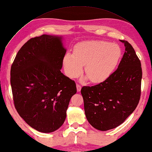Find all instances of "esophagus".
Returning a JSON list of instances; mask_svg holds the SVG:
<instances>
[{
    "instance_id": "esophagus-1",
    "label": "esophagus",
    "mask_w": 152,
    "mask_h": 152,
    "mask_svg": "<svg viewBox=\"0 0 152 152\" xmlns=\"http://www.w3.org/2000/svg\"><path fill=\"white\" fill-rule=\"evenodd\" d=\"M76 88H77V91H80V90H81V89H82L81 86L78 84V83H77L76 84Z\"/></svg>"
}]
</instances>
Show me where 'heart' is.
<instances>
[{
    "instance_id": "b5f03b06",
    "label": "heart",
    "mask_w": 152,
    "mask_h": 152,
    "mask_svg": "<svg viewBox=\"0 0 152 152\" xmlns=\"http://www.w3.org/2000/svg\"><path fill=\"white\" fill-rule=\"evenodd\" d=\"M121 50L118 44L101 40H88L77 44L73 53L68 52L63 58L66 75L75 78L85 72L93 83H101L114 72L121 57Z\"/></svg>"
}]
</instances>
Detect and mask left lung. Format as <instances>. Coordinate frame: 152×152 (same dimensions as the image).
Segmentation results:
<instances>
[{
	"label": "left lung",
	"mask_w": 152,
	"mask_h": 152,
	"mask_svg": "<svg viewBox=\"0 0 152 152\" xmlns=\"http://www.w3.org/2000/svg\"><path fill=\"white\" fill-rule=\"evenodd\" d=\"M120 42L125 51L117 70L103 82L81 89L87 119L102 131L123 124L136 109L140 98V61L127 41Z\"/></svg>",
	"instance_id": "left-lung-1"
}]
</instances>
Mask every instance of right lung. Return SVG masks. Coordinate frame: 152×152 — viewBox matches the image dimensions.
Here are the masks:
<instances>
[{
    "label": "right lung",
    "mask_w": 152,
    "mask_h": 152,
    "mask_svg": "<svg viewBox=\"0 0 152 152\" xmlns=\"http://www.w3.org/2000/svg\"><path fill=\"white\" fill-rule=\"evenodd\" d=\"M66 50L62 37L43 34L28 40L10 70L14 106L27 124L42 133L58 129L65 120L74 81L61 72Z\"/></svg>",
    "instance_id": "1"
}]
</instances>
